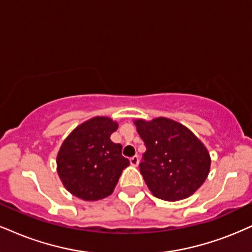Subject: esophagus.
Segmentation results:
<instances>
[{
  "instance_id": "esophagus-1",
  "label": "esophagus",
  "mask_w": 252,
  "mask_h": 252,
  "mask_svg": "<svg viewBox=\"0 0 252 252\" xmlns=\"http://www.w3.org/2000/svg\"><path fill=\"white\" fill-rule=\"evenodd\" d=\"M129 162H131L132 166L136 167V166H138V163H139V158L136 157V155H135V157H132L131 159H129Z\"/></svg>"
}]
</instances>
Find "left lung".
Returning a JSON list of instances; mask_svg holds the SVG:
<instances>
[{
  "label": "left lung",
  "mask_w": 252,
  "mask_h": 252,
  "mask_svg": "<svg viewBox=\"0 0 252 252\" xmlns=\"http://www.w3.org/2000/svg\"><path fill=\"white\" fill-rule=\"evenodd\" d=\"M146 152L139 168L154 196L179 201L194 194L210 169L207 148L187 127L167 118L136 120Z\"/></svg>",
  "instance_id": "1"
}]
</instances>
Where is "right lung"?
Wrapping results in <instances>:
<instances>
[{"label":"right lung","instance_id":"add662e5","mask_svg":"<svg viewBox=\"0 0 252 252\" xmlns=\"http://www.w3.org/2000/svg\"><path fill=\"white\" fill-rule=\"evenodd\" d=\"M117 128L110 118L95 117L65 139L57 155V172L74 196L97 201L113 192L121 172L129 164L121 155L123 146L110 139Z\"/></svg>","mask_w":252,"mask_h":252}]
</instances>
